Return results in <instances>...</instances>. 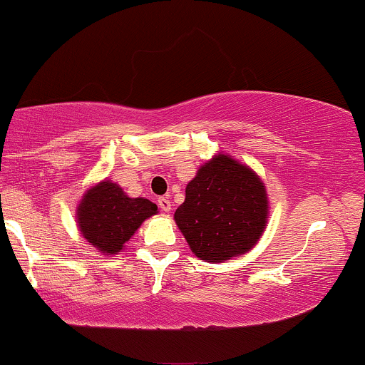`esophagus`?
I'll return each instance as SVG.
<instances>
[{"label": "esophagus", "instance_id": "34e87169", "mask_svg": "<svg viewBox=\"0 0 365 365\" xmlns=\"http://www.w3.org/2000/svg\"><path fill=\"white\" fill-rule=\"evenodd\" d=\"M158 207H160V210L161 212H168L172 210V202H170V198H167V197H160L158 198Z\"/></svg>", "mask_w": 365, "mask_h": 365}]
</instances>
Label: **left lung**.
<instances>
[{
	"label": "left lung",
	"mask_w": 365,
	"mask_h": 365,
	"mask_svg": "<svg viewBox=\"0 0 365 365\" xmlns=\"http://www.w3.org/2000/svg\"><path fill=\"white\" fill-rule=\"evenodd\" d=\"M267 219L261 178L230 156L219 155L187 185L175 222L192 252L207 262L244 255L259 241Z\"/></svg>",
	"instance_id": "obj_1"
}]
</instances>
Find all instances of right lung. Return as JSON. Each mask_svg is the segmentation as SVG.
<instances>
[{
  "instance_id": "obj_1",
  "label": "right lung",
  "mask_w": 365,
  "mask_h": 365,
  "mask_svg": "<svg viewBox=\"0 0 365 365\" xmlns=\"http://www.w3.org/2000/svg\"><path fill=\"white\" fill-rule=\"evenodd\" d=\"M158 207L148 198H129L116 183H99L87 192L77 210L81 232L101 252L121 251L143 220L155 215Z\"/></svg>"
}]
</instances>
